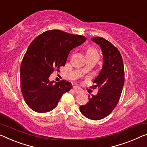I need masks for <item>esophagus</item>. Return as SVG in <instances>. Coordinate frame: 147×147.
<instances>
[{
	"mask_svg": "<svg viewBox=\"0 0 147 147\" xmlns=\"http://www.w3.org/2000/svg\"><path fill=\"white\" fill-rule=\"evenodd\" d=\"M73 90H74V92H76V94L82 92V90L81 89L80 87H78V86H74L73 87Z\"/></svg>",
	"mask_w": 147,
	"mask_h": 147,
	"instance_id": "obj_1",
	"label": "esophagus"
}]
</instances>
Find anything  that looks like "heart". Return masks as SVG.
Returning a JSON list of instances; mask_svg holds the SVG:
<instances>
[{
	"mask_svg": "<svg viewBox=\"0 0 147 147\" xmlns=\"http://www.w3.org/2000/svg\"><path fill=\"white\" fill-rule=\"evenodd\" d=\"M91 53H97L96 50L94 49V48L90 47L88 49L87 51H86V54H91Z\"/></svg>",
	"mask_w": 147,
	"mask_h": 147,
	"instance_id": "1",
	"label": "heart"
}]
</instances>
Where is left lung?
Returning a JSON list of instances; mask_svg holds the SVG:
<instances>
[{
  "label": "left lung",
  "instance_id": "left-lung-1",
  "mask_svg": "<svg viewBox=\"0 0 147 147\" xmlns=\"http://www.w3.org/2000/svg\"><path fill=\"white\" fill-rule=\"evenodd\" d=\"M91 40L100 46L103 55V65L100 73L93 81L98 92L92 95L89 102L80 107L83 115L92 120L108 116L119 102L125 81L124 67L119 51L114 45L100 37Z\"/></svg>",
  "mask_w": 147,
  "mask_h": 147
}]
</instances>
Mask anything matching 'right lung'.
<instances>
[{
    "label": "right lung",
    "mask_w": 147,
    "mask_h": 147,
    "mask_svg": "<svg viewBox=\"0 0 147 147\" xmlns=\"http://www.w3.org/2000/svg\"><path fill=\"white\" fill-rule=\"evenodd\" d=\"M86 41L82 36L58 30L45 32L33 40L20 67V84L28 106L38 113L53 109L61 96L71 89L66 80L54 84L49 78L55 70L65 66L70 51Z\"/></svg>",
    "instance_id": "obj_1"
}]
</instances>
